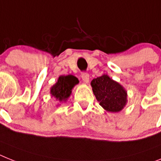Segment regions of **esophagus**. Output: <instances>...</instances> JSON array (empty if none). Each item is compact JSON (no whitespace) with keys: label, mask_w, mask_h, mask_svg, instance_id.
Here are the masks:
<instances>
[{"label":"esophagus","mask_w":161,"mask_h":161,"mask_svg":"<svg viewBox=\"0 0 161 161\" xmlns=\"http://www.w3.org/2000/svg\"><path fill=\"white\" fill-rule=\"evenodd\" d=\"M81 78L83 79V81L84 83H87L89 82V74L87 73H82V75H81Z\"/></svg>","instance_id":"obj_1"}]
</instances>
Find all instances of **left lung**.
<instances>
[{"mask_svg": "<svg viewBox=\"0 0 161 161\" xmlns=\"http://www.w3.org/2000/svg\"><path fill=\"white\" fill-rule=\"evenodd\" d=\"M91 86L100 106L106 111L119 112L124 109L127 103L126 90L107 74L94 78Z\"/></svg>", "mask_w": 161, "mask_h": 161, "instance_id": "1", "label": "left lung"}]
</instances>
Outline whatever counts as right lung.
<instances>
[{
  "mask_svg": "<svg viewBox=\"0 0 161 161\" xmlns=\"http://www.w3.org/2000/svg\"><path fill=\"white\" fill-rule=\"evenodd\" d=\"M78 83V79L74 75L59 77L57 82L51 88V94L60 102L66 101L71 95L73 87Z\"/></svg>",
  "mask_w": 161,
  "mask_h": 161,
  "instance_id": "obj_1",
  "label": "right lung"
}]
</instances>
